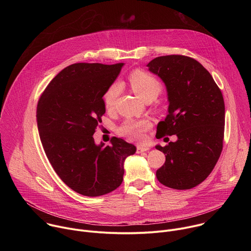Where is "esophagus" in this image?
Returning a JSON list of instances; mask_svg holds the SVG:
<instances>
[{
	"label": "esophagus",
	"mask_w": 251,
	"mask_h": 251,
	"mask_svg": "<svg viewBox=\"0 0 251 251\" xmlns=\"http://www.w3.org/2000/svg\"><path fill=\"white\" fill-rule=\"evenodd\" d=\"M150 148L149 147H146V146H141V145H139V146H137V153L138 154H141V153H143V152H146V151H148Z\"/></svg>",
	"instance_id": "34e87169"
}]
</instances>
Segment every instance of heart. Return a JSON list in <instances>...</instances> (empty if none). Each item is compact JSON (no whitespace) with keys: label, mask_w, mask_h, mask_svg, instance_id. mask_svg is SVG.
I'll list each match as a JSON object with an SVG mask.
<instances>
[{"label":"heart","mask_w":251,"mask_h":251,"mask_svg":"<svg viewBox=\"0 0 251 251\" xmlns=\"http://www.w3.org/2000/svg\"><path fill=\"white\" fill-rule=\"evenodd\" d=\"M129 81L133 91L143 100L155 99L162 90L160 81L152 75L142 70H136L129 76ZM121 92V84L113 83L107 89L103 95L104 106L107 110L112 109L118 95ZM152 123L148 119H128L118 128L121 136H124L132 141H141L144 139V132H146Z\"/></svg>","instance_id":"b5f03b06"}]
</instances>
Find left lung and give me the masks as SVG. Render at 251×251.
Returning a JSON list of instances; mask_svg holds the SVG:
<instances>
[{
    "label": "left lung",
    "instance_id": "1",
    "mask_svg": "<svg viewBox=\"0 0 251 251\" xmlns=\"http://www.w3.org/2000/svg\"><path fill=\"white\" fill-rule=\"evenodd\" d=\"M147 66L166 85L169 108L157 126V139L176 135L162 147L165 164L158 181L175 190H190L203 182L216 166L225 134L223 93L208 71L196 59L172 54L159 56Z\"/></svg>",
    "mask_w": 251,
    "mask_h": 251
}]
</instances>
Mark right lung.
Returning <instances> with one entry per match:
<instances>
[{"instance_id": "right-lung-1", "label": "right lung", "mask_w": 251, "mask_h": 251, "mask_svg": "<svg viewBox=\"0 0 251 251\" xmlns=\"http://www.w3.org/2000/svg\"><path fill=\"white\" fill-rule=\"evenodd\" d=\"M124 63H75L50 82L37 108L45 153L61 181L86 197L116 190L123 181L124 161L136 147L113 137L96 145L93 134L105 113L103 95Z\"/></svg>"}]
</instances>
